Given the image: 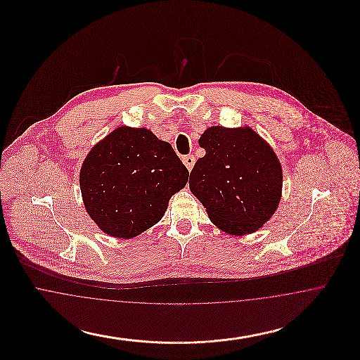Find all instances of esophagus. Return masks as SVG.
Segmentation results:
<instances>
[{
    "label": "esophagus",
    "instance_id": "obj_1",
    "mask_svg": "<svg viewBox=\"0 0 360 360\" xmlns=\"http://www.w3.org/2000/svg\"><path fill=\"white\" fill-rule=\"evenodd\" d=\"M184 163H185V166L188 167V172L193 169V166H194V163H195V158H194V155H186V156H184Z\"/></svg>",
    "mask_w": 360,
    "mask_h": 360
}]
</instances>
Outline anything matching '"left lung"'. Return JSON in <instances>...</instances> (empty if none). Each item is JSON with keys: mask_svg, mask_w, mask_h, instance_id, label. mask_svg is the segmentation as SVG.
<instances>
[{"mask_svg": "<svg viewBox=\"0 0 360 360\" xmlns=\"http://www.w3.org/2000/svg\"><path fill=\"white\" fill-rule=\"evenodd\" d=\"M198 143L206 154L190 172L191 193L225 232H255L281 200L282 167L274 151L247 127H212Z\"/></svg>", "mask_w": 360, "mask_h": 360, "instance_id": "8db88e82", "label": "left lung"}]
</instances>
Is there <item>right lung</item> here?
Returning <instances> with one entry per match:
<instances>
[{"label":"right lung","instance_id":"1","mask_svg":"<svg viewBox=\"0 0 360 360\" xmlns=\"http://www.w3.org/2000/svg\"><path fill=\"white\" fill-rule=\"evenodd\" d=\"M188 170L144 128L120 127L89 153L79 186L89 216L109 236L129 239L158 223Z\"/></svg>","mask_w":360,"mask_h":360}]
</instances>
